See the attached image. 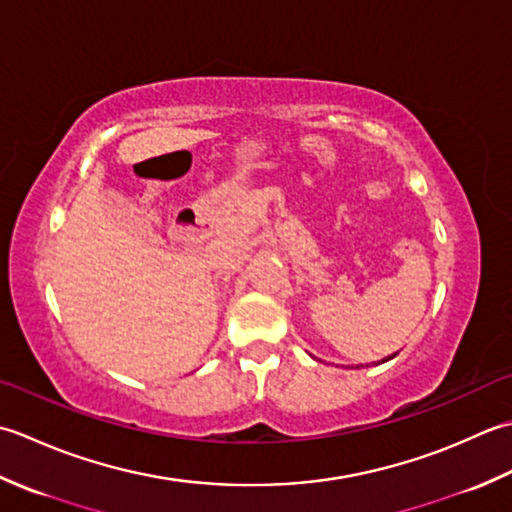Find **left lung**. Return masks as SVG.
<instances>
[{"label":"left lung","instance_id":"8db88e82","mask_svg":"<svg viewBox=\"0 0 512 512\" xmlns=\"http://www.w3.org/2000/svg\"><path fill=\"white\" fill-rule=\"evenodd\" d=\"M391 358H395V353H393V356H389V358H387V360H391ZM387 360H382V362H387Z\"/></svg>","mask_w":512,"mask_h":512}]
</instances>
